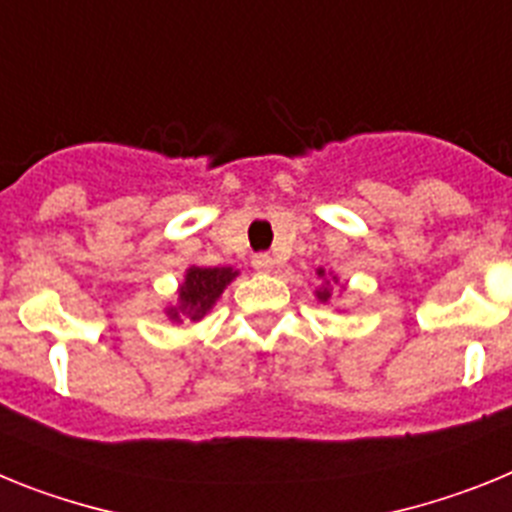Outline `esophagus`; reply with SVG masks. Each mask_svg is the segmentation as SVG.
Masks as SVG:
<instances>
[{
	"instance_id": "34e87169",
	"label": "esophagus",
	"mask_w": 512,
	"mask_h": 512,
	"mask_svg": "<svg viewBox=\"0 0 512 512\" xmlns=\"http://www.w3.org/2000/svg\"><path fill=\"white\" fill-rule=\"evenodd\" d=\"M251 264H253V269H256V271H271V269H274V259H271L269 253H256V256L251 259Z\"/></svg>"
}]
</instances>
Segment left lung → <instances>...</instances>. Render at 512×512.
<instances>
[{
  "mask_svg": "<svg viewBox=\"0 0 512 512\" xmlns=\"http://www.w3.org/2000/svg\"><path fill=\"white\" fill-rule=\"evenodd\" d=\"M318 277H320V279L325 277V269H318ZM333 282H338V279L333 277ZM315 297H318L320 302H328V300H330V289H328V284H325V287H320L318 292H315Z\"/></svg>",
  "mask_w": 512,
  "mask_h": 512,
  "instance_id": "left-lung-1",
  "label": "left lung"
}]
</instances>
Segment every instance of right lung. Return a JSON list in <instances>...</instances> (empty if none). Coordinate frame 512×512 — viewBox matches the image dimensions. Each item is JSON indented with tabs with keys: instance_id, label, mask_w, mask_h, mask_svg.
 I'll use <instances>...</instances> for the list:
<instances>
[{
	"instance_id": "1",
	"label": "right lung",
	"mask_w": 512,
	"mask_h": 512,
	"mask_svg": "<svg viewBox=\"0 0 512 512\" xmlns=\"http://www.w3.org/2000/svg\"><path fill=\"white\" fill-rule=\"evenodd\" d=\"M235 277H238V271L230 269V266H215V269L189 266L182 287H179V302H176V307H169L166 315L176 323L182 320V315H187L189 320L205 318L217 302V297L223 295L225 287Z\"/></svg>"
}]
</instances>
